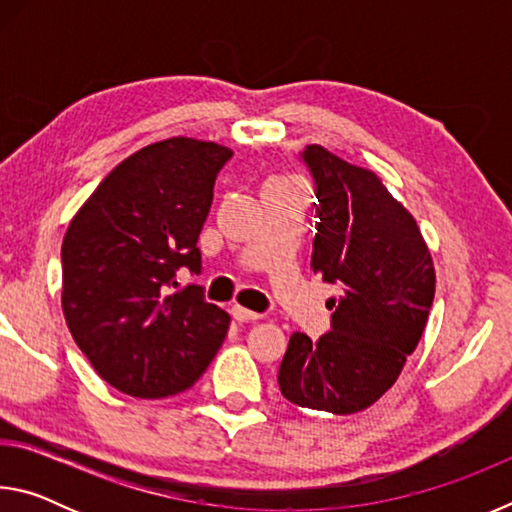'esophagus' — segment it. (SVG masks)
Listing matches in <instances>:
<instances>
[{"instance_id":"1","label":"esophagus","mask_w":512,"mask_h":512,"mask_svg":"<svg viewBox=\"0 0 512 512\" xmlns=\"http://www.w3.org/2000/svg\"><path fill=\"white\" fill-rule=\"evenodd\" d=\"M232 318L239 320V323H250V320H257L259 314H255V311H250V309H244V307L235 305V307H232Z\"/></svg>"}]
</instances>
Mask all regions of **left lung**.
<instances>
[{"mask_svg":"<svg viewBox=\"0 0 512 512\" xmlns=\"http://www.w3.org/2000/svg\"><path fill=\"white\" fill-rule=\"evenodd\" d=\"M316 194L311 268L341 289L329 332L291 336L277 384L298 406L334 415L368 409L395 384L427 325L436 291L413 216L375 173L309 144L300 153Z\"/></svg>","mask_w":512,"mask_h":512,"instance_id":"obj_1","label":"left lung"}]
</instances>
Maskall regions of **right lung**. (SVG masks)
<instances>
[{
    "label": "right lung",
    "instance_id": "obj_1",
    "mask_svg": "<svg viewBox=\"0 0 512 512\" xmlns=\"http://www.w3.org/2000/svg\"><path fill=\"white\" fill-rule=\"evenodd\" d=\"M232 151L171 137L117 164L63 239V314L97 375L117 391L158 400L187 391L210 366L230 316L178 268L201 273L196 241L214 180Z\"/></svg>",
    "mask_w": 512,
    "mask_h": 512
}]
</instances>
